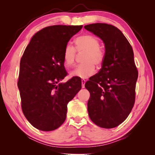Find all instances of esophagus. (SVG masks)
<instances>
[{
    "label": "esophagus",
    "instance_id": "34e87169",
    "mask_svg": "<svg viewBox=\"0 0 155 155\" xmlns=\"http://www.w3.org/2000/svg\"><path fill=\"white\" fill-rule=\"evenodd\" d=\"M81 81H82V87L84 88V84H85V82H86V80H84V79H82Z\"/></svg>",
    "mask_w": 155,
    "mask_h": 155
}]
</instances>
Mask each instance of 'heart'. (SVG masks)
I'll return each mask as SVG.
<instances>
[{
	"label": "heart",
	"mask_w": 155,
	"mask_h": 155,
	"mask_svg": "<svg viewBox=\"0 0 155 155\" xmlns=\"http://www.w3.org/2000/svg\"><path fill=\"white\" fill-rule=\"evenodd\" d=\"M75 48L71 44L65 46L63 53V59L65 66L71 68L75 62L76 53L84 52L82 61L83 63L76 67L71 72L75 77L87 78L92 75L95 72V66L101 67L105 59V53L99 47L100 44L97 37L91 35H82L75 40Z\"/></svg>",
	"instance_id": "obj_1"
}]
</instances>
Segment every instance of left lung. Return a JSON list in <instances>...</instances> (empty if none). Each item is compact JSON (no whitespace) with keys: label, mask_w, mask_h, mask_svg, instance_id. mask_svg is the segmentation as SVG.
Returning a JSON list of instances; mask_svg holds the SVG:
<instances>
[{"label":"left lung","mask_w":155,"mask_h":155,"mask_svg":"<svg viewBox=\"0 0 155 155\" xmlns=\"http://www.w3.org/2000/svg\"><path fill=\"white\" fill-rule=\"evenodd\" d=\"M84 27L100 37L106 48L101 68L84 84L90 93L89 116L101 128H115L126 119L135 104L138 71L133 48L113 25L95 23Z\"/></svg>","instance_id":"obj_1"}]
</instances>
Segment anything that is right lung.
Instances as JSON below:
<instances>
[{
    "label": "right lung",
    "mask_w": 155,
    "mask_h": 155,
    "mask_svg": "<svg viewBox=\"0 0 155 155\" xmlns=\"http://www.w3.org/2000/svg\"><path fill=\"white\" fill-rule=\"evenodd\" d=\"M80 26L53 25L44 27L31 38L20 60L18 86L21 107L27 120L39 130L59 128L66 118L67 104L81 90L80 78L67 75L63 53Z\"/></svg>",
    "instance_id": "add662e5"
}]
</instances>
